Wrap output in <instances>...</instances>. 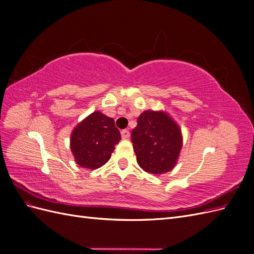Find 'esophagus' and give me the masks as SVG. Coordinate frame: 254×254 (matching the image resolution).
<instances>
[{
    "label": "esophagus",
    "instance_id": "esophagus-1",
    "mask_svg": "<svg viewBox=\"0 0 254 254\" xmlns=\"http://www.w3.org/2000/svg\"><path fill=\"white\" fill-rule=\"evenodd\" d=\"M121 134H122V137H123V139H128V137L130 136V132L128 131V130H126V129L122 130V131H121Z\"/></svg>",
    "mask_w": 254,
    "mask_h": 254
}]
</instances>
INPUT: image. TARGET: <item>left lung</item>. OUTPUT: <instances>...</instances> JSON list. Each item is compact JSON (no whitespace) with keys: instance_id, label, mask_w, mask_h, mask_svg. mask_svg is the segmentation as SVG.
<instances>
[{"instance_id":"obj_1","label":"left lung","mask_w":254,"mask_h":254,"mask_svg":"<svg viewBox=\"0 0 254 254\" xmlns=\"http://www.w3.org/2000/svg\"><path fill=\"white\" fill-rule=\"evenodd\" d=\"M131 141L137 164L152 175L171 172L183 144L179 125L165 111L146 110L137 119Z\"/></svg>"}]
</instances>
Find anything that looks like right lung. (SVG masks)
<instances>
[{"label": "right lung", "instance_id": "right-lung-1", "mask_svg": "<svg viewBox=\"0 0 254 254\" xmlns=\"http://www.w3.org/2000/svg\"><path fill=\"white\" fill-rule=\"evenodd\" d=\"M120 140L121 133L114 120L101 111H94L75 126L70 147L79 166L96 170L108 162Z\"/></svg>", "mask_w": 254, "mask_h": 254}]
</instances>
